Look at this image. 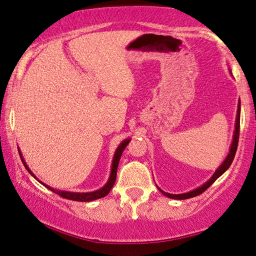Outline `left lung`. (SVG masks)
<instances>
[{"label": "left lung", "instance_id": "1", "mask_svg": "<svg viewBox=\"0 0 256 256\" xmlns=\"http://www.w3.org/2000/svg\"><path fill=\"white\" fill-rule=\"evenodd\" d=\"M239 132H240V100H239V104H238L236 120V130H234V134H233V142L231 144V147H230V152L228 154V156H226V159L224 160V162H222L220 166H219L217 170L214 172V174L212 175V178L208 180L206 183H204L203 186H200L197 189L192 190V192H186V194H178V195H174V194L164 192H162V190L159 188L160 192H162L164 196H167V197H169V198H172V200L192 198V197L198 196V195H200L202 192H204L205 190H206L208 186H210L212 183H214L216 180L219 178V176H222V174H224V172L230 168V166H231L233 159H234V156H236V148H238V142H239Z\"/></svg>", "mask_w": 256, "mask_h": 256}]
</instances>
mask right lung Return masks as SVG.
Segmentation results:
<instances>
[{
	"instance_id": "1",
	"label": "right lung",
	"mask_w": 256,
	"mask_h": 256,
	"mask_svg": "<svg viewBox=\"0 0 256 256\" xmlns=\"http://www.w3.org/2000/svg\"><path fill=\"white\" fill-rule=\"evenodd\" d=\"M130 142V139H125L123 142L120 144V146H118V148L116 150V153H114V160H112V166H111V174H110V178L108 180L106 184L103 186V188H100L98 190H96V192H62V190H56L51 188V186H46L45 183L40 182L42 184H44L46 188L52 190L53 192L58 194V195L62 197V198H67V200H76V202H92V200H98V198H102V197H106L108 194L110 192L111 188H112L114 182H116V176H117V168H118V164H120V156H122V153H123V150H125V147L128 146V144ZM20 152V150H18ZM20 156L22 159V162H23L24 167L28 169V172H30V174L34 176L36 180H38L36 178L34 172H32L30 169H28L26 162H25L23 156H22V153L20 152Z\"/></svg>"
}]
</instances>
